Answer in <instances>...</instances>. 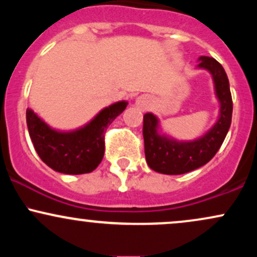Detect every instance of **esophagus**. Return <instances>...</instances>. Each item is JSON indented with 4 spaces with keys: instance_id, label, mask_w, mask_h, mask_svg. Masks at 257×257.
<instances>
[{
    "instance_id": "obj_1",
    "label": "esophagus",
    "mask_w": 257,
    "mask_h": 257,
    "mask_svg": "<svg viewBox=\"0 0 257 257\" xmlns=\"http://www.w3.org/2000/svg\"><path fill=\"white\" fill-rule=\"evenodd\" d=\"M135 104H137L138 107L141 108V110H147L150 104H151V99L147 95H141L135 100Z\"/></svg>"
}]
</instances>
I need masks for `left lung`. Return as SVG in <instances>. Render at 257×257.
<instances>
[{
	"label": "left lung",
	"instance_id": "obj_1",
	"mask_svg": "<svg viewBox=\"0 0 257 257\" xmlns=\"http://www.w3.org/2000/svg\"><path fill=\"white\" fill-rule=\"evenodd\" d=\"M198 69L211 75L215 95L220 104L219 118L202 137L190 141L176 140L162 132L157 116L149 112L144 116V143L149 167L167 175H180L203 167L216 155L225 140L232 120V96L229 82L222 65L214 58L200 57Z\"/></svg>",
	"mask_w": 257,
	"mask_h": 257
}]
</instances>
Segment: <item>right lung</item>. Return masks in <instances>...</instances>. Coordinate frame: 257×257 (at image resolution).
<instances>
[{"label":"right lung","instance_id":"add662e5","mask_svg":"<svg viewBox=\"0 0 257 257\" xmlns=\"http://www.w3.org/2000/svg\"><path fill=\"white\" fill-rule=\"evenodd\" d=\"M128 101H117L101 111L90 122L69 132L47 124L31 108L26 110V124L37 155L58 173L78 175L93 172L102 161L106 128L125 110Z\"/></svg>","mask_w":257,"mask_h":257}]
</instances>
